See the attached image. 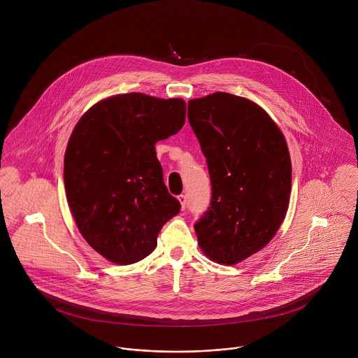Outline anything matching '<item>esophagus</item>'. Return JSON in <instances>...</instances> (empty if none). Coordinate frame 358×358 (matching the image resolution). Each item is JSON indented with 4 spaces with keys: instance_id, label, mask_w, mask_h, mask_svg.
Returning a JSON list of instances; mask_svg holds the SVG:
<instances>
[{
    "instance_id": "esophagus-1",
    "label": "esophagus",
    "mask_w": 358,
    "mask_h": 358,
    "mask_svg": "<svg viewBox=\"0 0 358 358\" xmlns=\"http://www.w3.org/2000/svg\"><path fill=\"white\" fill-rule=\"evenodd\" d=\"M178 200H179V203H180L182 209H186V204H187V197H186L185 194H180V196L178 197Z\"/></svg>"
}]
</instances>
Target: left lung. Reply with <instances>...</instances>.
<instances>
[{
	"label": "left lung",
	"mask_w": 358,
	"mask_h": 358,
	"mask_svg": "<svg viewBox=\"0 0 358 358\" xmlns=\"http://www.w3.org/2000/svg\"><path fill=\"white\" fill-rule=\"evenodd\" d=\"M187 108L212 186L210 205L194 224L199 245L210 260L236 264L267 245L285 217L288 146L270 115L245 98L215 92Z\"/></svg>",
	"instance_id": "1"
}]
</instances>
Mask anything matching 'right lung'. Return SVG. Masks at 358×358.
<instances>
[{
	"instance_id": "add662e5",
	"label": "right lung",
	"mask_w": 358,
	"mask_h": 358,
	"mask_svg": "<svg viewBox=\"0 0 358 358\" xmlns=\"http://www.w3.org/2000/svg\"><path fill=\"white\" fill-rule=\"evenodd\" d=\"M186 103L125 94L94 104L64 154L70 210L87 243L117 264L153 252L162 226L180 210L169 194L155 143L185 125Z\"/></svg>"
}]
</instances>
